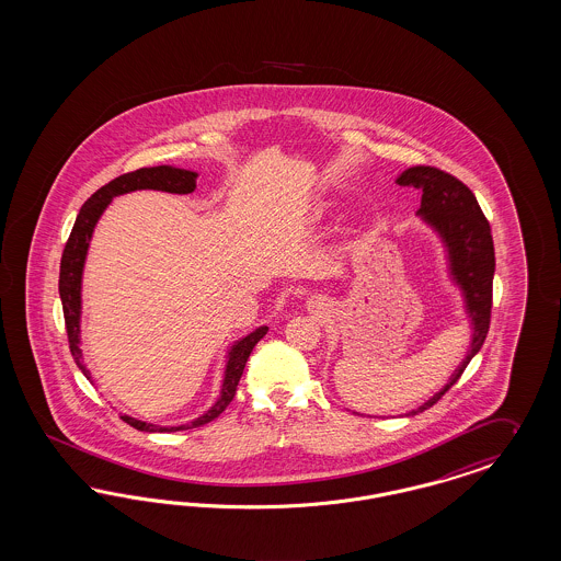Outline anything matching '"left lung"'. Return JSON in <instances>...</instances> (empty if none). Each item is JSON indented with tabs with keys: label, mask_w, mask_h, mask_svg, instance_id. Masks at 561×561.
Masks as SVG:
<instances>
[{
	"label": "left lung",
	"mask_w": 561,
	"mask_h": 561,
	"mask_svg": "<svg viewBox=\"0 0 561 561\" xmlns=\"http://www.w3.org/2000/svg\"><path fill=\"white\" fill-rule=\"evenodd\" d=\"M396 182L400 186L423 191L421 209L416 213L444 244L447 273L462 291L463 309L472 329V340L462 363L433 398H428L423 407L408 412V416H414L437 404L445 391L460 379L463 368L477 352L483 348L491 321L495 251L491 226L477 203V196L458 178L431 165H416L398 175Z\"/></svg>",
	"instance_id": "1"
}]
</instances>
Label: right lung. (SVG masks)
<instances>
[{
    "label": "right lung",
    "instance_id": "1",
    "mask_svg": "<svg viewBox=\"0 0 561 561\" xmlns=\"http://www.w3.org/2000/svg\"><path fill=\"white\" fill-rule=\"evenodd\" d=\"M196 172L182 170L174 165H157V168H140L130 174L119 175L112 180L110 184L101 186L98 193L93 194L78 213L75 228L70 232V238L66 242V249L61 254L59 263V298L64 307V319H66V331H68V342H70V352L75 356V363L78 368L84 373L87 379H91V373L87 365L82 363V350H80V290H82V270L87 261L89 244L93 238V230L98 226L99 217L107 209L114 196L119 194L135 193V191H161V193L188 194L196 188ZM267 325L254 329L247 337L233 342L232 348L228 350V360H226V370H224V381H221V391L217 402L213 404L205 414L194 419L186 425L159 426L153 423H145L133 419L128 414H122V421L135 426L138 431L145 433H172V431H184V428H194V426L207 425L213 419H217L228 404L232 402L236 396V387L242 377V370L247 367V360L251 356L252 348L261 337L267 333Z\"/></svg>",
    "mask_w": 561,
    "mask_h": 561
}]
</instances>
